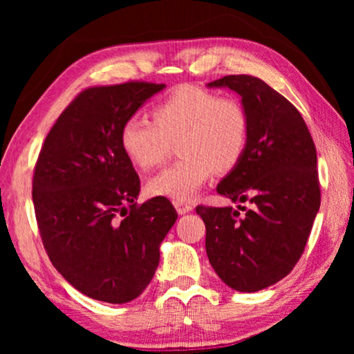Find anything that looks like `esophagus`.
Listing matches in <instances>:
<instances>
[{"instance_id":"obj_1","label":"esophagus","mask_w":354,"mask_h":354,"mask_svg":"<svg viewBox=\"0 0 354 354\" xmlns=\"http://www.w3.org/2000/svg\"><path fill=\"white\" fill-rule=\"evenodd\" d=\"M174 206H176L178 214H187V212H190L193 209L190 203H185V201H174Z\"/></svg>"}]
</instances>
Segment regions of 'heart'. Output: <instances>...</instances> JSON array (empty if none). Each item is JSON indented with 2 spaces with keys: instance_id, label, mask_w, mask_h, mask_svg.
<instances>
[{
  "instance_id": "b5f03b06",
  "label": "heart",
  "mask_w": 354,
  "mask_h": 354,
  "mask_svg": "<svg viewBox=\"0 0 354 354\" xmlns=\"http://www.w3.org/2000/svg\"><path fill=\"white\" fill-rule=\"evenodd\" d=\"M250 137V120L236 100L221 98L195 85L178 86L153 111V120L133 115L120 129V148L143 171L159 166L171 142L180 138V162L148 182L153 196L192 200L212 172H229L240 162Z\"/></svg>"
}]
</instances>
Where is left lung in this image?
<instances>
[{
  "mask_svg": "<svg viewBox=\"0 0 354 354\" xmlns=\"http://www.w3.org/2000/svg\"><path fill=\"white\" fill-rule=\"evenodd\" d=\"M207 88H229L250 120L240 162L217 193L239 203L198 206L206 225V253L219 279L236 292L268 288L298 263L321 206L317 154L301 114L258 77L225 75ZM252 203L243 216L240 202Z\"/></svg>",
  "mask_w": 354,
  "mask_h": 354,
  "instance_id": "obj_1",
  "label": "left lung"
}]
</instances>
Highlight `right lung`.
I'll use <instances>...</instances> for the list:
<instances>
[{
	"instance_id": "obj_1",
	"label": "right lung",
	"mask_w": 354,
	"mask_h": 354,
	"mask_svg": "<svg viewBox=\"0 0 354 354\" xmlns=\"http://www.w3.org/2000/svg\"><path fill=\"white\" fill-rule=\"evenodd\" d=\"M164 88L129 82L82 91L38 156L32 198L43 245L57 272L98 301L143 293L177 221L167 198L137 206L140 178L119 140L125 120Z\"/></svg>"
}]
</instances>
